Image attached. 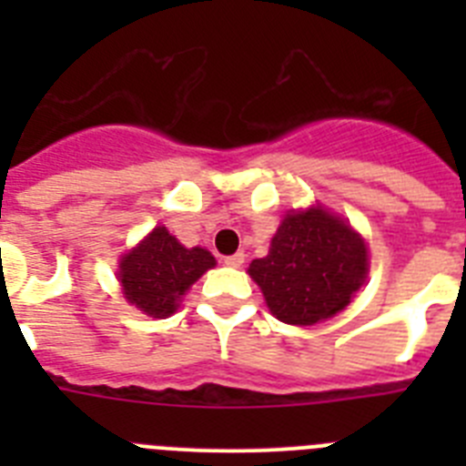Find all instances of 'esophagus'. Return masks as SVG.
<instances>
[{
	"instance_id": "esophagus-1",
	"label": "esophagus",
	"mask_w": 466,
	"mask_h": 466,
	"mask_svg": "<svg viewBox=\"0 0 466 466\" xmlns=\"http://www.w3.org/2000/svg\"><path fill=\"white\" fill-rule=\"evenodd\" d=\"M226 266H230V268H240L242 263H245V252H236V254H230V257L224 258Z\"/></svg>"
}]
</instances>
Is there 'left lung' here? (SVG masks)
Masks as SVG:
<instances>
[{"instance_id": "8db88e82", "label": "left lung", "mask_w": 466, "mask_h": 466, "mask_svg": "<svg viewBox=\"0 0 466 466\" xmlns=\"http://www.w3.org/2000/svg\"><path fill=\"white\" fill-rule=\"evenodd\" d=\"M366 266L364 240L345 221L315 208L284 217L268 257L254 258L249 275L279 322L310 327L348 306Z\"/></svg>"}]
</instances>
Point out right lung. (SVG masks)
Segmentation results:
<instances>
[{"label": "right lung", "instance_id": "add662e5", "mask_svg": "<svg viewBox=\"0 0 466 466\" xmlns=\"http://www.w3.org/2000/svg\"><path fill=\"white\" fill-rule=\"evenodd\" d=\"M212 266L214 257L208 249H187L158 226L137 249L123 257L118 279L133 306L149 317H167L177 310L184 291Z\"/></svg>", "mask_w": 466, "mask_h": 466}]
</instances>
